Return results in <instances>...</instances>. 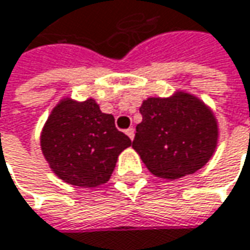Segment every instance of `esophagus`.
<instances>
[{
	"label": "esophagus",
	"instance_id": "34e87169",
	"mask_svg": "<svg viewBox=\"0 0 250 250\" xmlns=\"http://www.w3.org/2000/svg\"><path fill=\"white\" fill-rule=\"evenodd\" d=\"M125 134L128 136L130 140H133V139H134V128H127V130H125Z\"/></svg>",
	"mask_w": 250,
	"mask_h": 250
}]
</instances>
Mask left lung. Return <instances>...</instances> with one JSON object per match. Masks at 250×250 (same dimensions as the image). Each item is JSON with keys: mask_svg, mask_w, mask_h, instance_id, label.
Returning <instances> with one entry per match:
<instances>
[{"mask_svg": "<svg viewBox=\"0 0 250 250\" xmlns=\"http://www.w3.org/2000/svg\"><path fill=\"white\" fill-rule=\"evenodd\" d=\"M140 113L133 148L151 174L176 180L202 169L213 156L217 120L196 96L176 91L170 97H148Z\"/></svg>", "mask_w": 250, "mask_h": 250, "instance_id": "obj_1", "label": "left lung"}]
</instances>
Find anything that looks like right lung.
<instances>
[{"label":"right lung","mask_w":250,"mask_h":250,"mask_svg":"<svg viewBox=\"0 0 250 250\" xmlns=\"http://www.w3.org/2000/svg\"><path fill=\"white\" fill-rule=\"evenodd\" d=\"M41 151L62 182L96 188L108 182L119 154L131 140L114 125L93 99H62L53 108L40 136Z\"/></svg>","instance_id":"right-lung-1"}]
</instances>
